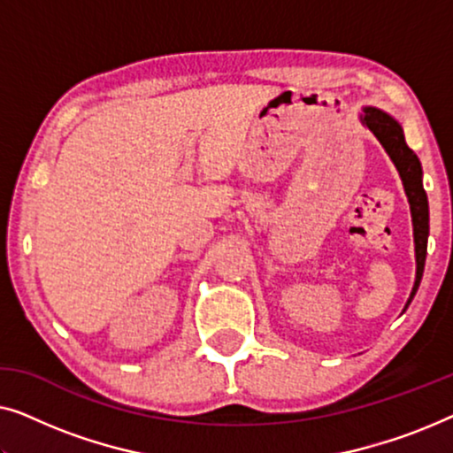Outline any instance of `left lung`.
Here are the masks:
<instances>
[{
	"mask_svg": "<svg viewBox=\"0 0 453 453\" xmlns=\"http://www.w3.org/2000/svg\"><path fill=\"white\" fill-rule=\"evenodd\" d=\"M363 123L375 138L381 142L386 148L389 158L394 160L395 169H398L402 183H404L408 202H411L412 212V225H414V251H417V282H414L412 295L408 299L411 305L412 296L417 295L420 278H423L425 270V257H426V237H429V202H426V194L423 188V169H420V160L411 148H408L404 140V132H402L400 123L392 119L388 113L380 109H365ZM406 305V307H408Z\"/></svg>",
	"mask_w": 453,
	"mask_h": 453,
	"instance_id": "left-lung-1",
	"label": "left lung"
}]
</instances>
